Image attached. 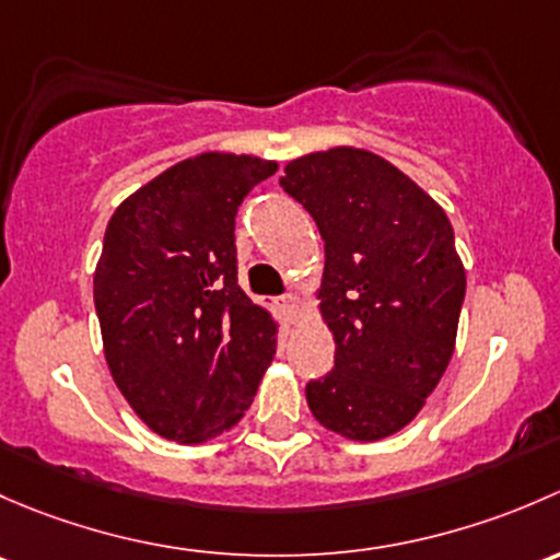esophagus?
<instances>
[{
    "instance_id": "esophagus-1",
    "label": "esophagus",
    "mask_w": 560,
    "mask_h": 560,
    "mask_svg": "<svg viewBox=\"0 0 560 560\" xmlns=\"http://www.w3.org/2000/svg\"><path fill=\"white\" fill-rule=\"evenodd\" d=\"M280 307H282V313L288 315V320L293 323L299 318V313H302V299H299L296 293H288V296L280 299Z\"/></svg>"
}]
</instances>
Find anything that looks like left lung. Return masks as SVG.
<instances>
[{"instance_id": "8db88e82", "label": "left lung", "mask_w": 560, "mask_h": 560, "mask_svg": "<svg viewBox=\"0 0 560 560\" xmlns=\"http://www.w3.org/2000/svg\"><path fill=\"white\" fill-rule=\"evenodd\" d=\"M280 186L315 218L326 247L320 315L334 369L307 383L315 420L374 442L401 431L455 350L466 272L445 210L415 180L361 148L285 164Z\"/></svg>"}]
</instances>
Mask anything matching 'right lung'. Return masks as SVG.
<instances>
[{
    "instance_id": "obj_1",
    "label": "right lung",
    "mask_w": 560,
    "mask_h": 560,
    "mask_svg": "<svg viewBox=\"0 0 560 560\" xmlns=\"http://www.w3.org/2000/svg\"><path fill=\"white\" fill-rule=\"evenodd\" d=\"M278 164L199 153L118 205L94 272L105 359L142 423L199 445L240 423L278 323L237 282L234 215Z\"/></svg>"
}]
</instances>
